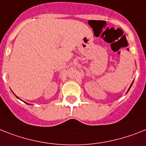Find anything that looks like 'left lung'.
Masks as SVG:
<instances>
[{"mask_svg":"<svg viewBox=\"0 0 146 146\" xmlns=\"http://www.w3.org/2000/svg\"><path fill=\"white\" fill-rule=\"evenodd\" d=\"M133 82H132V83H131V86H130L129 89H128V90H127V92H128V91H129V90H130V89H131V86H132V84H133Z\"/></svg>","mask_w":146,"mask_h":146,"instance_id":"obj_1","label":"left lung"}]
</instances>
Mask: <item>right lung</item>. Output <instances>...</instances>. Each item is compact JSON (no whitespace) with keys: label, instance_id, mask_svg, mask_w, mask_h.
Here are the masks:
<instances>
[{"label":"right lung","instance_id":"right-lung-1","mask_svg":"<svg viewBox=\"0 0 146 146\" xmlns=\"http://www.w3.org/2000/svg\"><path fill=\"white\" fill-rule=\"evenodd\" d=\"M13 94H14V93H13ZM14 95H15V94H14ZM16 97H17V96H16ZM17 98H19V97H17ZM19 99H20V98H19ZM25 103H26V102H25ZM26 104H27V103H26Z\"/></svg>","mask_w":146,"mask_h":146}]
</instances>
